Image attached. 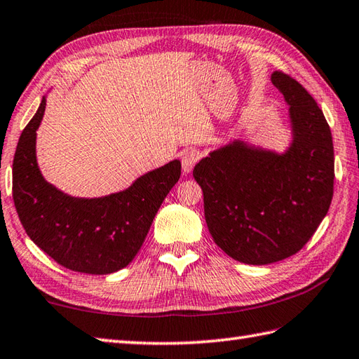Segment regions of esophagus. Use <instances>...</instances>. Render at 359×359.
Masks as SVG:
<instances>
[{
  "label": "esophagus",
  "mask_w": 359,
  "mask_h": 359,
  "mask_svg": "<svg viewBox=\"0 0 359 359\" xmlns=\"http://www.w3.org/2000/svg\"><path fill=\"white\" fill-rule=\"evenodd\" d=\"M201 158L199 152L196 149H187L182 154V170H184L185 174L191 172V170L194 168V165L198 163Z\"/></svg>",
  "instance_id": "1"
}]
</instances>
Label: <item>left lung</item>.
Segmentation results:
<instances>
[{"label": "left lung", "instance_id": "obj_1", "mask_svg": "<svg viewBox=\"0 0 359 359\" xmlns=\"http://www.w3.org/2000/svg\"><path fill=\"white\" fill-rule=\"evenodd\" d=\"M272 83L290 105L292 143L285 154L233 142L194 166L215 243L236 262L269 264L304 248L333 199L332 130L313 96L283 72Z\"/></svg>", "mask_w": 359, "mask_h": 359}]
</instances>
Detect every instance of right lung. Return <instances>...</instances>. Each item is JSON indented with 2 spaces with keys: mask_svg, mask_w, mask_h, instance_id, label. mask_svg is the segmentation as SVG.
<instances>
[{
  "mask_svg": "<svg viewBox=\"0 0 359 359\" xmlns=\"http://www.w3.org/2000/svg\"><path fill=\"white\" fill-rule=\"evenodd\" d=\"M46 97L18 140L12 165V196L27 236L67 269L104 276L128 266L149 231L161 202L177 184L180 161L138 177L97 199L72 198L43 179L35 158V135Z\"/></svg>",
  "mask_w": 359,
  "mask_h": 359,
  "instance_id": "right-lung-1",
  "label": "right lung"
}]
</instances>
